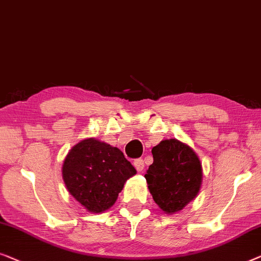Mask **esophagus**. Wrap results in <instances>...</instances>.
<instances>
[{
	"mask_svg": "<svg viewBox=\"0 0 261 261\" xmlns=\"http://www.w3.org/2000/svg\"><path fill=\"white\" fill-rule=\"evenodd\" d=\"M134 166L135 168L137 169V171H142L143 169H144V161H143L142 159H137L134 161Z\"/></svg>",
	"mask_w": 261,
	"mask_h": 261,
	"instance_id": "obj_1",
	"label": "esophagus"
}]
</instances>
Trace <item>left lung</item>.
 <instances>
[{
    "label": "left lung",
    "instance_id": "obj_1",
    "mask_svg": "<svg viewBox=\"0 0 261 261\" xmlns=\"http://www.w3.org/2000/svg\"><path fill=\"white\" fill-rule=\"evenodd\" d=\"M153 163L145 178L152 199L167 214L181 211L199 193L202 169L192 148L177 139H166L152 150Z\"/></svg>",
    "mask_w": 261,
    "mask_h": 261
}]
</instances>
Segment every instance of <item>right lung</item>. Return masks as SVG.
<instances>
[{"label":"right lung","mask_w":261,"mask_h":261,"mask_svg":"<svg viewBox=\"0 0 261 261\" xmlns=\"http://www.w3.org/2000/svg\"><path fill=\"white\" fill-rule=\"evenodd\" d=\"M135 174L136 169L118 148L94 138L73 146L62 166L68 192L92 213L111 207L124 183Z\"/></svg>","instance_id":"add662e5"}]
</instances>
